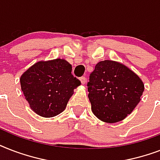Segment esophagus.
<instances>
[{
  "instance_id": "obj_1",
  "label": "esophagus",
  "mask_w": 160,
  "mask_h": 160,
  "mask_svg": "<svg viewBox=\"0 0 160 160\" xmlns=\"http://www.w3.org/2000/svg\"><path fill=\"white\" fill-rule=\"evenodd\" d=\"M80 82H81V84L84 85V84H85V82H86V78H85V76H82V77L80 78Z\"/></svg>"
}]
</instances>
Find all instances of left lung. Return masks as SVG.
Masks as SVG:
<instances>
[{
    "mask_svg": "<svg viewBox=\"0 0 160 160\" xmlns=\"http://www.w3.org/2000/svg\"><path fill=\"white\" fill-rule=\"evenodd\" d=\"M87 86L93 113L107 123L119 122L130 114L144 90L136 74L112 60L100 61L95 65Z\"/></svg>",
    "mask_w": 160,
    "mask_h": 160,
    "instance_id": "8db88e82",
    "label": "left lung"
}]
</instances>
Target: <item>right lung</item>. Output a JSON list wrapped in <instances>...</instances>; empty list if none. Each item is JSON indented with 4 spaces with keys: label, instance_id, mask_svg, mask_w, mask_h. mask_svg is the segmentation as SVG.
Masks as SVG:
<instances>
[{
    "label": "right lung",
    "instance_id": "right-lung-1",
    "mask_svg": "<svg viewBox=\"0 0 160 160\" xmlns=\"http://www.w3.org/2000/svg\"><path fill=\"white\" fill-rule=\"evenodd\" d=\"M71 71L72 66L66 60L55 59L36 63L21 75V90L36 114L50 118L65 109L80 85Z\"/></svg>",
    "mask_w": 160,
    "mask_h": 160
}]
</instances>
